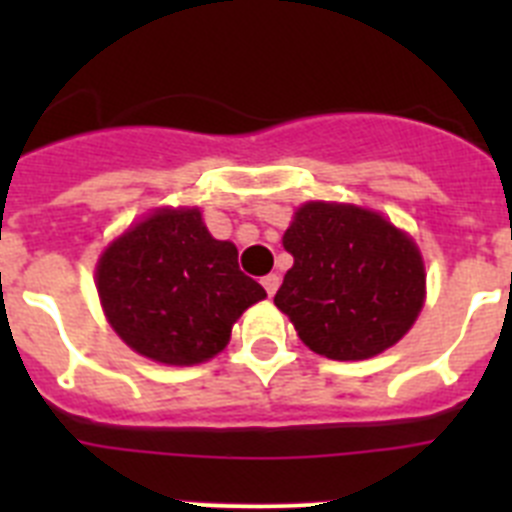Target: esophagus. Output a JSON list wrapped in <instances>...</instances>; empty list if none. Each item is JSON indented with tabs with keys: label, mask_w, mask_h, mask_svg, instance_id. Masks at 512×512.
<instances>
[{
	"label": "esophagus",
	"mask_w": 512,
	"mask_h": 512,
	"mask_svg": "<svg viewBox=\"0 0 512 512\" xmlns=\"http://www.w3.org/2000/svg\"><path fill=\"white\" fill-rule=\"evenodd\" d=\"M261 284H264L266 295H269V297L277 295V289H279V277H277V274H266V277L261 279Z\"/></svg>",
	"instance_id": "34e87169"
}]
</instances>
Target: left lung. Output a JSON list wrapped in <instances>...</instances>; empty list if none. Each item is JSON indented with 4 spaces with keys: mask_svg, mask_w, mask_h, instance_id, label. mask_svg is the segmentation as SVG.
<instances>
[{
    "mask_svg": "<svg viewBox=\"0 0 512 512\" xmlns=\"http://www.w3.org/2000/svg\"><path fill=\"white\" fill-rule=\"evenodd\" d=\"M292 269L274 305L315 354L359 361L395 346L425 297L420 251L382 215L307 202L284 233Z\"/></svg>",
    "mask_w": 512,
    "mask_h": 512,
    "instance_id": "left-lung-1",
    "label": "left lung"
}]
</instances>
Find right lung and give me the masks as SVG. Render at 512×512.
I'll list each match as a JSON object with an SVG mask.
<instances>
[{
    "label": "right lung",
    "instance_id": "obj_1",
    "mask_svg": "<svg viewBox=\"0 0 512 512\" xmlns=\"http://www.w3.org/2000/svg\"><path fill=\"white\" fill-rule=\"evenodd\" d=\"M97 289L117 336L161 364L220 354L233 323L264 300L238 266V248L215 241L200 210H158L102 253Z\"/></svg>",
    "mask_w": 512,
    "mask_h": 512
}]
</instances>
